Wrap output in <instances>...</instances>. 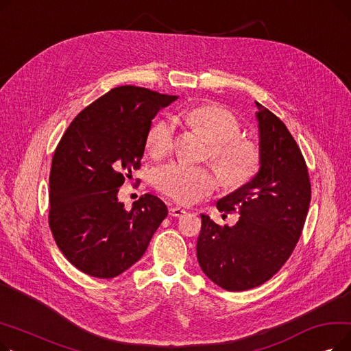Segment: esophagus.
Masks as SVG:
<instances>
[{
    "instance_id": "1",
    "label": "esophagus",
    "mask_w": 351,
    "mask_h": 351,
    "mask_svg": "<svg viewBox=\"0 0 351 351\" xmlns=\"http://www.w3.org/2000/svg\"><path fill=\"white\" fill-rule=\"evenodd\" d=\"M185 213H186V210L179 208V206H172V208H169V215L173 216V217H179V216L185 215Z\"/></svg>"
}]
</instances>
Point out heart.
<instances>
[{"mask_svg":"<svg viewBox=\"0 0 351 351\" xmlns=\"http://www.w3.org/2000/svg\"><path fill=\"white\" fill-rule=\"evenodd\" d=\"M182 121L210 142L209 156L226 186H242L254 178L262 163L257 142L241 136L242 125L234 114L217 105H200L182 114ZM146 149L154 158L169 154L175 142V126L168 119L155 121L146 132ZM155 186L165 195L192 204L217 188L220 179L212 168L183 162L165 163L154 172Z\"/></svg>","mask_w":351,"mask_h":351,"instance_id":"1","label":"heart"}]
</instances>
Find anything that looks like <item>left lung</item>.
<instances>
[{
    "instance_id": "left-lung-1",
    "label": "left lung",
    "mask_w": 351,
    "mask_h": 351,
    "mask_svg": "<svg viewBox=\"0 0 351 351\" xmlns=\"http://www.w3.org/2000/svg\"><path fill=\"white\" fill-rule=\"evenodd\" d=\"M261 169L246 185L217 200L219 212H239L234 226L200 215L197 262L208 278L229 291L261 286L296 247L308 212L311 188L299 145L286 125L256 102Z\"/></svg>"
}]
</instances>
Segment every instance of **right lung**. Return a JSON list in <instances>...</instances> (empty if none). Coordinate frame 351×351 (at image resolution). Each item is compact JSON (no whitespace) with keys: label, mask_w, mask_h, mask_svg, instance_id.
Instances as JSON below:
<instances>
[{"label":"right lung","mask_w":351,"mask_h":351,"mask_svg":"<svg viewBox=\"0 0 351 351\" xmlns=\"http://www.w3.org/2000/svg\"><path fill=\"white\" fill-rule=\"evenodd\" d=\"M176 99L132 85L110 89L81 110L55 149L48 222L60 250L85 274L112 279L128 270L168 216L155 195L126 210L118 192L141 168L152 119Z\"/></svg>","instance_id":"right-lung-1"}]
</instances>
